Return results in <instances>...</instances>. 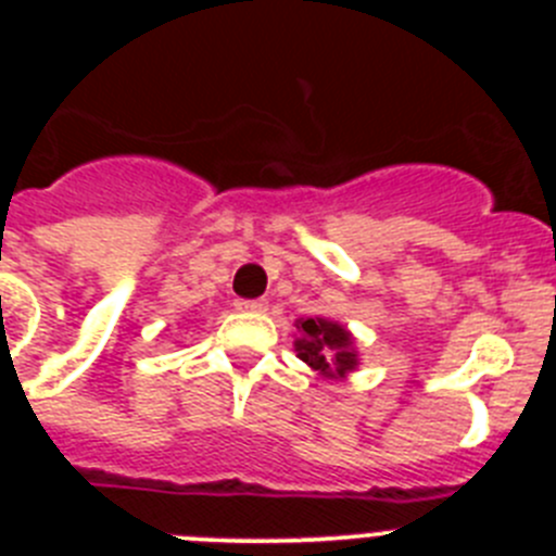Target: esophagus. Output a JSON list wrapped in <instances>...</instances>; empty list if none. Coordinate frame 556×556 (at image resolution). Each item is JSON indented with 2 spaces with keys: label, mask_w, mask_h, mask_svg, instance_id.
I'll return each mask as SVG.
<instances>
[{
  "label": "esophagus",
  "mask_w": 556,
  "mask_h": 556,
  "mask_svg": "<svg viewBox=\"0 0 556 556\" xmlns=\"http://www.w3.org/2000/svg\"><path fill=\"white\" fill-rule=\"evenodd\" d=\"M239 312H267V301H236Z\"/></svg>",
  "instance_id": "34e87169"
}]
</instances>
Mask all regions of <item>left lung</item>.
<instances>
[{"instance_id": "1", "label": "left lung", "mask_w": 556, "mask_h": 556, "mask_svg": "<svg viewBox=\"0 0 556 556\" xmlns=\"http://www.w3.org/2000/svg\"><path fill=\"white\" fill-rule=\"evenodd\" d=\"M298 328H301V337L294 339V351L308 367L320 370L323 376H345L356 367V351L345 328L323 317L301 320Z\"/></svg>"}]
</instances>
